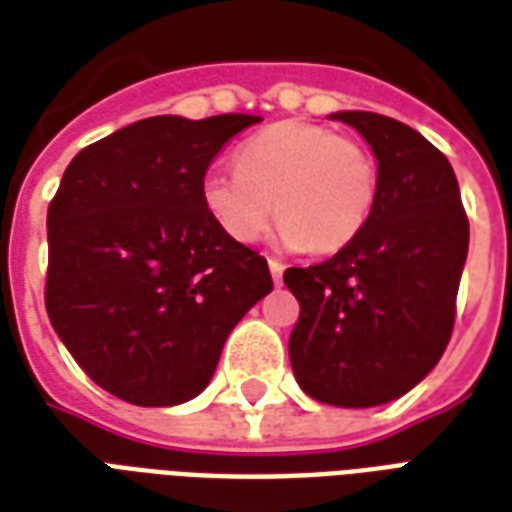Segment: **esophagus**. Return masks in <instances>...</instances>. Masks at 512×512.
Listing matches in <instances>:
<instances>
[{"label": "esophagus", "instance_id": "esophagus-1", "mask_svg": "<svg viewBox=\"0 0 512 512\" xmlns=\"http://www.w3.org/2000/svg\"><path fill=\"white\" fill-rule=\"evenodd\" d=\"M268 268H271V279L274 285H282V274H285V266L279 260H268Z\"/></svg>", "mask_w": 512, "mask_h": 512}]
</instances>
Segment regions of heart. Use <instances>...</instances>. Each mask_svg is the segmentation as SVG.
<instances>
[{"label": "heart", "instance_id": "obj_1", "mask_svg": "<svg viewBox=\"0 0 512 512\" xmlns=\"http://www.w3.org/2000/svg\"><path fill=\"white\" fill-rule=\"evenodd\" d=\"M235 172L200 180L202 211L235 244H255L277 211V241L340 252L365 230L378 194V169L365 145L332 128L282 120L246 136ZM275 208H270V200Z\"/></svg>", "mask_w": 512, "mask_h": 512}]
</instances>
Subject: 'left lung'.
<instances>
[{
    "label": "left lung",
    "instance_id": "8db88e82",
    "mask_svg": "<svg viewBox=\"0 0 512 512\" xmlns=\"http://www.w3.org/2000/svg\"><path fill=\"white\" fill-rule=\"evenodd\" d=\"M329 117L365 136L378 194L345 249L285 271L301 307L290 365L321 403L384 406L428 376L450 343L469 222L450 161L419 131L376 112Z\"/></svg>",
    "mask_w": 512,
    "mask_h": 512
}]
</instances>
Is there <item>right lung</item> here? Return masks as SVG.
<instances>
[{
    "instance_id": "add662e5",
    "label": "right lung",
    "mask_w": 512,
    "mask_h": 512,
    "mask_svg": "<svg viewBox=\"0 0 512 512\" xmlns=\"http://www.w3.org/2000/svg\"><path fill=\"white\" fill-rule=\"evenodd\" d=\"M252 115L136 120L84 147L49 205L46 310L95 384L178 406L211 384L235 323L271 293L266 257L208 219L200 180Z\"/></svg>"
}]
</instances>
